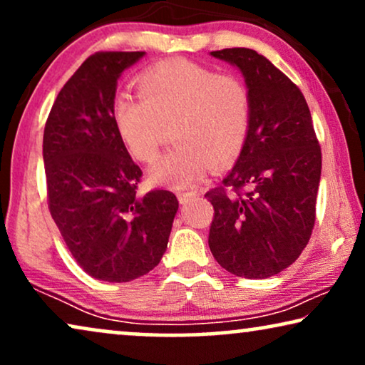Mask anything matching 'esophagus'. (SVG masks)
I'll use <instances>...</instances> for the list:
<instances>
[{
  "label": "esophagus",
  "mask_w": 365,
  "mask_h": 365,
  "mask_svg": "<svg viewBox=\"0 0 365 365\" xmlns=\"http://www.w3.org/2000/svg\"><path fill=\"white\" fill-rule=\"evenodd\" d=\"M196 196H197L196 191H178V199L181 202H186L191 197H196Z\"/></svg>",
  "instance_id": "obj_1"
}]
</instances>
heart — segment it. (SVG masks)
Wrapping results in <instances>:
<instances>
[{
	"mask_svg": "<svg viewBox=\"0 0 365 365\" xmlns=\"http://www.w3.org/2000/svg\"><path fill=\"white\" fill-rule=\"evenodd\" d=\"M139 96L119 94L113 103L118 136L129 154L153 161L171 126L176 143L151 166L154 182L191 186L212 168L226 166L242 151L251 124V94L231 74L174 59L149 68L138 79Z\"/></svg>",
	"mask_w": 365,
	"mask_h": 365,
	"instance_id": "1",
	"label": "heart"
}]
</instances>
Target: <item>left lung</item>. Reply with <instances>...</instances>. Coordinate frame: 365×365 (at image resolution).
I'll return each instance as SVG.
<instances>
[{
    "label": "left lung",
    "mask_w": 365,
    "mask_h": 365,
    "mask_svg": "<svg viewBox=\"0 0 365 365\" xmlns=\"http://www.w3.org/2000/svg\"><path fill=\"white\" fill-rule=\"evenodd\" d=\"M211 56L242 73L251 124L224 187L206 194L214 207L209 249L234 276L266 279L291 266L307 246L316 221L321 148L301 89L267 58L247 48Z\"/></svg>",
    "instance_id": "left-lung-1"
}]
</instances>
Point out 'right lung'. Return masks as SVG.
I'll use <instances>...</instances> for the list:
<instances>
[{
  "label": "right lung",
  "instance_id": "right-lung-1",
  "mask_svg": "<svg viewBox=\"0 0 365 365\" xmlns=\"http://www.w3.org/2000/svg\"><path fill=\"white\" fill-rule=\"evenodd\" d=\"M144 54L89 56L44 126L49 212L83 271L106 282H129L158 266L179 207L166 189L136 194L143 173L114 126L118 79Z\"/></svg>",
  "mask_w": 365,
  "mask_h": 365
}]
</instances>
